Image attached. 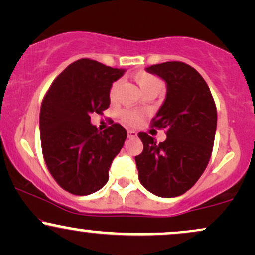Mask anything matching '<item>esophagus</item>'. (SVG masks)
I'll return each instance as SVG.
<instances>
[{"label":"esophagus","instance_id":"34e87169","mask_svg":"<svg viewBox=\"0 0 255 255\" xmlns=\"http://www.w3.org/2000/svg\"><path fill=\"white\" fill-rule=\"evenodd\" d=\"M127 133H128V137H135L136 136V131L133 129H129Z\"/></svg>","mask_w":255,"mask_h":255}]
</instances>
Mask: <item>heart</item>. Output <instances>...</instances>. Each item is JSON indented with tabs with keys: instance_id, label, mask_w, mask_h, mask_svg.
Wrapping results in <instances>:
<instances>
[{
	"instance_id": "obj_1",
	"label": "heart",
	"mask_w": 255,
	"mask_h": 255,
	"mask_svg": "<svg viewBox=\"0 0 255 255\" xmlns=\"http://www.w3.org/2000/svg\"><path fill=\"white\" fill-rule=\"evenodd\" d=\"M134 80L139 86V89L141 90L142 93L148 92V91H156V92H159L162 90L163 84L159 79L153 77V75L148 74L146 72H139L134 75ZM120 86V81H114L111 84L109 89V98L110 101H114L116 97V92H118V89ZM121 120L125 125L130 126V127H134V126H137L140 122L142 121L145 118V114L142 111L139 110H130L126 109L121 113Z\"/></svg>"
}]
</instances>
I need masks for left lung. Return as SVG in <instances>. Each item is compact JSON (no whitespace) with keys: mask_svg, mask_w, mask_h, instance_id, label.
Segmentation results:
<instances>
[{"mask_svg":"<svg viewBox=\"0 0 255 255\" xmlns=\"http://www.w3.org/2000/svg\"><path fill=\"white\" fill-rule=\"evenodd\" d=\"M164 79L166 98L151 127L165 129V141L157 144L146 133L135 157L139 180L148 192L162 198L186 193L203 175L211 158L217 109L206 81L189 64L171 61L148 67Z\"/></svg>","mask_w":255,"mask_h":255,"instance_id":"1","label":"left lung"}]
</instances>
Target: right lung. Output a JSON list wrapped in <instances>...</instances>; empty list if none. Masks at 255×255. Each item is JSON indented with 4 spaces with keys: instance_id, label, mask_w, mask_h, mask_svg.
<instances>
[{
    "instance_id": "right-lung-1",
    "label": "right lung",
    "mask_w": 255,
    "mask_h": 255,
    "mask_svg": "<svg viewBox=\"0 0 255 255\" xmlns=\"http://www.w3.org/2000/svg\"><path fill=\"white\" fill-rule=\"evenodd\" d=\"M125 71L91 58L69 64L52 81L39 114L40 144L51 176L64 191L89 195L109 180V168L121 151L127 131L113 124L99 131L92 114L109 108L111 84Z\"/></svg>"
}]
</instances>
